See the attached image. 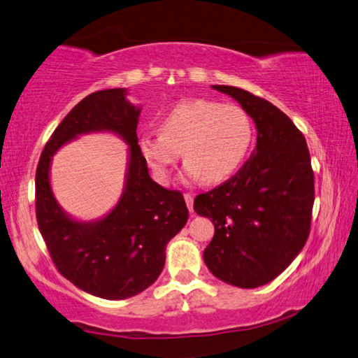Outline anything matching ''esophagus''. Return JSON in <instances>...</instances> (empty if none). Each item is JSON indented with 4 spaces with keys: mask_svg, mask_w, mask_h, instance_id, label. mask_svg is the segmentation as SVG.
<instances>
[{
    "mask_svg": "<svg viewBox=\"0 0 358 358\" xmlns=\"http://www.w3.org/2000/svg\"><path fill=\"white\" fill-rule=\"evenodd\" d=\"M185 201H186V206L189 208V212H192V202H194V197H192V194H189V192H186Z\"/></svg>",
    "mask_w": 358,
    "mask_h": 358,
    "instance_id": "esophagus-1",
    "label": "esophagus"
}]
</instances>
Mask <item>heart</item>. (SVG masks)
Segmentation results:
<instances>
[{"label": "heart", "instance_id": "heart-1", "mask_svg": "<svg viewBox=\"0 0 358 358\" xmlns=\"http://www.w3.org/2000/svg\"><path fill=\"white\" fill-rule=\"evenodd\" d=\"M161 135H145L140 155L159 183L167 185L172 170L186 161L189 180L221 183L242 166L253 140L252 119L236 105L212 100L181 101L162 116Z\"/></svg>", "mask_w": 358, "mask_h": 358}]
</instances>
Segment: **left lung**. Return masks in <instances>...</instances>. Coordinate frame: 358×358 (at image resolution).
<instances>
[{"mask_svg":"<svg viewBox=\"0 0 358 358\" xmlns=\"http://www.w3.org/2000/svg\"><path fill=\"white\" fill-rule=\"evenodd\" d=\"M212 89L234 99L257 126V148L226 183L194 199V212L212 220L203 252L210 272L229 285L257 288L274 280L303 250L314 206L308 143L293 121L247 90Z\"/></svg>","mask_w":358,"mask_h":358,"instance_id":"obj_1","label":"left lung"}]
</instances>
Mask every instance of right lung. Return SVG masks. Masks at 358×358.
<instances>
[{"label": "right lung", "mask_w": 358, "mask_h": 358, "mask_svg": "<svg viewBox=\"0 0 358 358\" xmlns=\"http://www.w3.org/2000/svg\"><path fill=\"white\" fill-rule=\"evenodd\" d=\"M141 108L127 100V89L87 95L54 130L36 169V220L54 264L83 292L105 299H126L146 290L164 269L166 247L188 221L180 191L152 181L138 148ZM115 133L129 146L123 194L103 217L81 222L56 202L50 164L62 145L81 134Z\"/></svg>", "instance_id": "add662e5"}]
</instances>
